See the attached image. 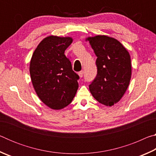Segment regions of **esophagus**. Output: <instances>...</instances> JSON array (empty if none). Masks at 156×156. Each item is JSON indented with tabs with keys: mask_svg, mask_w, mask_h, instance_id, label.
<instances>
[{
	"mask_svg": "<svg viewBox=\"0 0 156 156\" xmlns=\"http://www.w3.org/2000/svg\"><path fill=\"white\" fill-rule=\"evenodd\" d=\"M83 74H84L83 71H80V72H78V75H79V76H80V78L83 77Z\"/></svg>",
	"mask_w": 156,
	"mask_h": 156,
	"instance_id": "obj_1",
	"label": "esophagus"
}]
</instances>
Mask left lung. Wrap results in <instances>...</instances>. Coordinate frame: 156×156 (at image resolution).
Listing matches in <instances>:
<instances>
[{
	"label": "left lung",
	"mask_w": 156,
	"mask_h": 156,
	"mask_svg": "<svg viewBox=\"0 0 156 156\" xmlns=\"http://www.w3.org/2000/svg\"><path fill=\"white\" fill-rule=\"evenodd\" d=\"M97 57V75L89 91L100 103L112 106L122 98L131 76V58L119 41L107 36L89 37Z\"/></svg>",
	"instance_id": "8db88e82"
}]
</instances>
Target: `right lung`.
<instances>
[{"label": "right lung", "mask_w": 156, "mask_h": 156, "mask_svg": "<svg viewBox=\"0 0 156 156\" xmlns=\"http://www.w3.org/2000/svg\"><path fill=\"white\" fill-rule=\"evenodd\" d=\"M72 41L71 37L48 36L31 57L30 72L34 88L42 102L53 109L67 107L78 90L79 76L65 55Z\"/></svg>", "instance_id": "right-lung-1"}]
</instances>
